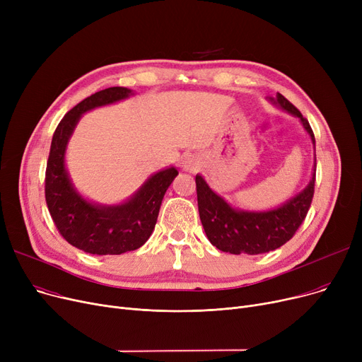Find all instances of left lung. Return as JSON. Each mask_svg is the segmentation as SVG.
Returning <instances> with one entry per match:
<instances>
[{
    "label": "left lung",
    "mask_w": 362,
    "mask_h": 362,
    "mask_svg": "<svg viewBox=\"0 0 362 362\" xmlns=\"http://www.w3.org/2000/svg\"><path fill=\"white\" fill-rule=\"evenodd\" d=\"M272 101L298 117L315 145L314 132L300 111L279 92ZM195 183L201 223L210 242L223 252L257 255L274 251L293 238L311 206L315 173L310 185L295 198L276 210L261 213L235 210L214 194L199 175L195 177Z\"/></svg>",
    "instance_id": "8db88e82"
}]
</instances>
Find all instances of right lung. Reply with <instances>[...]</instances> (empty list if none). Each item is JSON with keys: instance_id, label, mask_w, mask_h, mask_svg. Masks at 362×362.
<instances>
[{"instance_id": "right-lung-1", "label": "right lung", "mask_w": 362, "mask_h": 362, "mask_svg": "<svg viewBox=\"0 0 362 362\" xmlns=\"http://www.w3.org/2000/svg\"><path fill=\"white\" fill-rule=\"evenodd\" d=\"M130 89L112 86L74 105L57 126L45 171V201L59 233L74 248L93 255H120L138 250L154 230L167 187L177 176L170 167L151 176L127 202L93 205L74 191L64 168L69 138L83 112L127 98Z\"/></svg>"}]
</instances>
